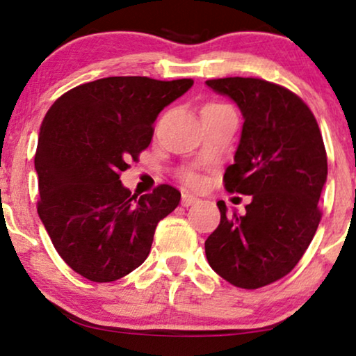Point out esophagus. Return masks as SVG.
I'll list each match as a JSON object with an SVG mask.
<instances>
[{"label": "esophagus", "mask_w": 356, "mask_h": 356, "mask_svg": "<svg viewBox=\"0 0 356 356\" xmlns=\"http://www.w3.org/2000/svg\"><path fill=\"white\" fill-rule=\"evenodd\" d=\"M196 202H199V199H197V197L191 196V194H189V193H183L181 204H183L184 207H188V206H193V204H196Z\"/></svg>", "instance_id": "1"}]
</instances>
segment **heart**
I'll return each mask as SVG.
<instances>
[{
    "instance_id": "1",
    "label": "heart",
    "mask_w": 356,
    "mask_h": 356,
    "mask_svg": "<svg viewBox=\"0 0 356 356\" xmlns=\"http://www.w3.org/2000/svg\"><path fill=\"white\" fill-rule=\"evenodd\" d=\"M186 181L191 183V184H196V183H197V178L194 177L193 173H188V175H186Z\"/></svg>"
}]
</instances>
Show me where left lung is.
<instances>
[{
  "label": "left lung",
  "instance_id": "obj_1",
  "mask_svg": "<svg viewBox=\"0 0 356 356\" xmlns=\"http://www.w3.org/2000/svg\"><path fill=\"white\" fill-rule=\"evenodd\" d=\"M213 92L240 108L241 138L223 181L251 196L245 216L227 213L206 240L209 264L222 279L254 290L298 264L321 222L318 207L327 179V155L308 105L285 87L256 77L209 79Z\"/></svg>",
  "mask_w": 356,
  "mask_h": 356
}]
</instances>
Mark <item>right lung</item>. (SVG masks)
Segmentation results:
<instances>
[{
	"instance_id": "add662e5",
	"label": "right lung",
	"mask_w": 356,
	"mask_h": 356,
	"mask_svg": "<svg viewBox=\"0 0 356 356\" xmlns=\"http://www.w3.org/2000/svg\"><path fill=\"white\" fill-rule=\"evenodd\" d=\"M193 79L104 77L63 94L38 134V217L72 270L113 282L147 259L157 223L181 194L160 184L138 197L120 175L149 147L160 111L191 89Z\"/></svg>"
}]
</instances>
